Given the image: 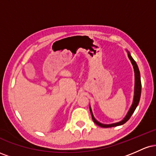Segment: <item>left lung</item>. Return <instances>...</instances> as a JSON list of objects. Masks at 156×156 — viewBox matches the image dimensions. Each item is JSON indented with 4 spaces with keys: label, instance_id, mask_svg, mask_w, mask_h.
Instances as JSON below:
<instances>
[{
    "label": "left lung",
    "instance_id": "8db88e82",
    "mask_svg": "<svg viewBox=\"0 0 156 156\" xmlns=\"http://www.w3.org/2000/svg\"><path fill=\"white\" fill-rule=\"evenodd\" d=\"M128 58L131 62L133 66V69H134V73H135V92H134V98H133V104H132L131 107H130L129 112H128V114L126 115V117L124 118L123 120H122L121 122H119L117 123H114V124H110V125H104L102 124V123L99 122L94 119V116H93L92 112V109L91 108H89L90 109V112L91 114H92V120L95 123L96 125H98V126L101 127V128H112V127H115V126H118V125H121L125 124L128 119H130V117L132 116V114H133L134 111L135 109L136 108L138 104L139 103V100H140V97H141V78H140V73H139V69L138 68V66L136 63L135 61L133 60V58H132L131 55H130V53H128Z\"/></svg>",
    "mask_w": 156,
    "mask_h": 156
}]
</instances>
